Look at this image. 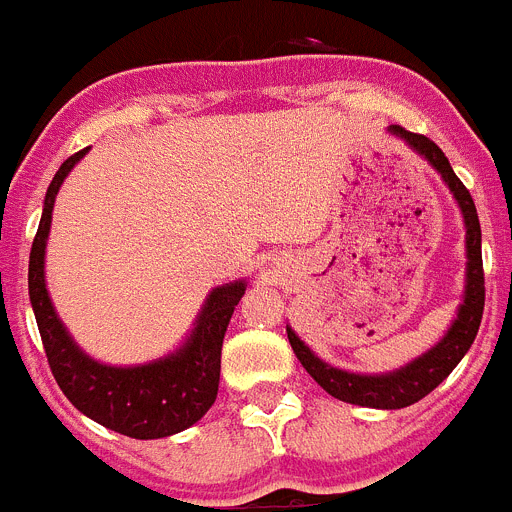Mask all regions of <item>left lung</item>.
Instances as JSON below:
<instances>
[{
	"label": "left lung",
	"instance_id": "1",
	"mask_svg": "<svg viewBox=\"0 0 512 512\" xmlns=\"http://www.w3.org/2000/svg\"><path fill=\"white\" fill-rule=\"evenodd\" d=\"M392 133L400 135L402 140H408L410 148L428 158V164L443 176V182L449 184L454 192L456 202L464 215V225H467V289H464V302L459 307L454 325L449 333L441 338L438 346H433L428 354L415 359L413 364L402 366L397 372L379 374V377H369V374H351L328 366L312 354L310 348L295 336V330L287 328V338L292 343V351L297 354L300 364L305 366L315 382L323 387L328 395L336 400L351 402V405H361V408H382V410H400L408 408L413 402L423 400L428 392H433L443 379L454 372V366L464 359L469 346L477 338L479 323H482V312H485V269H482V230H479L477 207H474L472 194L461 184L459 176L451 169L449 158L443 156L441 148L433 143L431 138H425L420 133H410V130L392 125Z\"/></svg>",
	"mask_w": 512,
	"mask_h": 512
}]
</instances>
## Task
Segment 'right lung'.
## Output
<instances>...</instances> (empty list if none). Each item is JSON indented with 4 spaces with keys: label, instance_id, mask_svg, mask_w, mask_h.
Instances as JSON below:
<instances>
[{
    "label": "right lung",
    "instance_id": "1",
    "mask_svg": "<svg viewBox=\"0 0 512 512\" xmlns=\"http://www.w3.org/2000/svg\"><path fill=\"white\" fill-rule=\"evenodd\" d=\"M84 151L74 153L61 164L45 192L43 217L30 251L27 287L43 338L45 356L61 392L76 410L97 420L110 431L130 438H166L194 425L217 397L220 384V351L230 315L246 292V282H233L212 289L202 307L192 336L176 354L143 366H107L89 359L66 333L45 289L43 256L51 233L53 202L66 174L74 169Z\"/></svg>",
    "mask_w": 512,
    "mask_h": 512
}]
</instances>
